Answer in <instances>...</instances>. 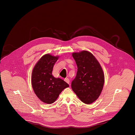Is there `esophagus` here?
<instances>
[{
  "mask_svg": "<svg viewBox=\"0 0 135 135\" xmlns=\"http://www.w3.org/2000/svg\"><path fill=\"white\" fill-rule=\"evenodd\" d=\"M64 81L66 82V83H67L68 84H69V79H68V78H66V79H65V80H64Z\"/></svg>",
  "mask_w": 135,
  "mask_h": 135,
  "instance_id": "obj_1",
  "label": "esophagus"
}]
</instances>
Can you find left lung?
I'll list each match as a JSON object with an SVG mask.
<instances>
[{
  "label": "left lung",
  "instance_id": "8db88e82",
  "mask_svg": "<svg viewBox=\"0 0 135 135\" xmlns=\"http://www.w3.org/2000/svg\"><path fill=\"white\" fill-rule=\"evenodd\" d=\"M78 66L71 88L79 98L86 104L97 100L103 90L105 77L98 61L90 52L82 51L72 54Z\"/></svg>",
  "mask_w": 135,
  "mask_h": 135
}]
</instances>
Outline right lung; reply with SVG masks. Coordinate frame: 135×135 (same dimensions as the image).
<instances>
[{
    "instance_id": "1",
    "label": "right lung",
    "mask_w": 135,
    "mask_h": 135,
    "mask_svg": "<svg viewBox=\"0 0 135 135\" xmlns=\"http://www.w3.org/2000/svg\"><path fill=\"white\" fill-rule=\"evenodd\" d=\"M58 56L50 54L44 55L38 60L32 70L31 84L35 93L42 102L47 104L53 103L68 84L52 75L53 66Z\"/></svg>"
}]
</instances>
